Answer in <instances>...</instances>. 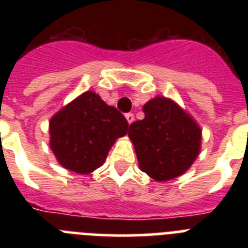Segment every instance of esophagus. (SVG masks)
<instances>
[{
  "label": "esophagus",
  "mask_w": 248,
  "mask_h": 248,
  "mask_svg": "<svg viewBox=\"0 0 248 248\" xmlns=\"http://www.w3.org/2000/svg\"><path fill=\"white\" fill-rule=\"evenodd\" d=\"M125 118H126V120H128L129 124H131V123L134 122V114H133V113L125 114Z\"/></svg>",
  "instance_id": "obj_1"
}]
</instances>
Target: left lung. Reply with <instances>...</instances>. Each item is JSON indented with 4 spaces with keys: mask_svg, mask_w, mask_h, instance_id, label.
<instances>
[{
    "mask_svg": "<svg viewBox=\"0 0 248 248\" xmlns=\"http://www.w3.org/2000/svg\"><path fill=\"white\" fill-rule=\"evenodd\" d=\"M145 118L129 126L139 168L156 181L180 176L201 148V129L174 100L155 97L143 107Z\"/></svg>",
    "mask_w": 248,
    "mask_h": 248,
    "instance_id": "obj_1",
    "label": "left lung"
}]
</instances>
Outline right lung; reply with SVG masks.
I'll return each mask as SVG.
<instances>
[{
    "mask_svg": "<svg viewBox=\"0 0 248 248\" xmlns=\"http://www.w3.org/2000/svg\"><path fill=\"white\" fill-rule=\"evenodd\" d=\"M128 128L122 113L88 91L52 117L49 145L63 168L91 174L103 165L115 140Z\"/></svg>",
    "mask_w": 248,
    "mask_h": 248,
    "instance_id": "obj_1",
    "label": "right lung"
}]
</instances>
